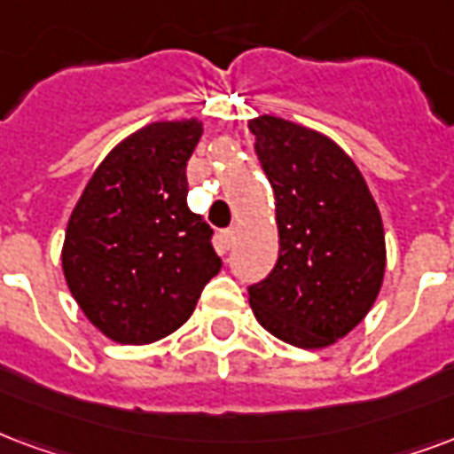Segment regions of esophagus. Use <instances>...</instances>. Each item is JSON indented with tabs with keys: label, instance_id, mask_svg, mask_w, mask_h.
Masks as SVG:
<instances>
[{
	"label": "esophagus",
	"instance_id": "obj_1",
	"mask_svg": "<svg viewBox=\"0 0 454 454\" xmlns=\"http://www.w3.org/2000/svg\"><path fill=\"white\" fill-rule=\"evenodd\" d=\"M221 236H223V243H226V247H231V245H233V240H236V228H226Z\"/></svg>",
	"mask_w": 454,
	"mask_h": 454
}]
</instances>
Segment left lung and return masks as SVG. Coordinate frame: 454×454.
<instances>
[{"mask_svg": "<svg viewBox=\"0 0 454 454\" xmlns=\"http://www.w3.org/2000/svg\"><path fill=\"white\" fill-rule=\"evenodd\" d=\"M254 151L277 200L278 260L247 286L262 327L286 344L322 348L347 337L385 274L380 211L361 170L325 134L262 115Z\"/></svg>", "mask_w": 454, "mask_h": 454, "instance_id": "left-lung-1", "label": "left lung"}]
</instances>
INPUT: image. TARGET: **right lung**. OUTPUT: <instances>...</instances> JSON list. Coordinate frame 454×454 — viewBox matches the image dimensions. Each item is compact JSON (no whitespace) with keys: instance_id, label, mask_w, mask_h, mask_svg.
I'll return each mask as SVG.
<instances>
[{"instance_id":"right-lung-1","label":"right lung","mask_w":454,"mask_h":454,"mask_svg":"<svg viewBox=\"0 0 454 454\" xmlns=\"http://www.w3.org/2000/svg\"><path fill=\"white\" fill-rule=\"evenodd\" d=\"M201 122H153L110 151L67 226L62 270L106 337L151 344L192 315L221 270L214 231L187 207V160Z\"/></svg>"}]
</instances>
